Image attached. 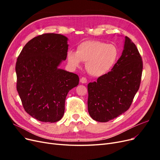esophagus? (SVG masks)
I'll return each instance as SVG.
<instances>
[{"label":"esophagus","mask_w":160,"mask_h":160,"mask_svg":"<svg viewBox=\"0 0 160 160\" xmlns=\"http://www.w3.org/2000/svg\"><path fill=\"white\" fill-rule=\"evenodd\" d=\"M80 82H81V83H86L87 82H88V79H87L85 77H81V78L80 79Z\"/></svg>","instance_id":"1"}]
</instances>
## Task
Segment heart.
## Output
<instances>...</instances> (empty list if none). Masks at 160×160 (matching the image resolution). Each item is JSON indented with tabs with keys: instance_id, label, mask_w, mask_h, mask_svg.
<instances>
[{
	"instance_id": "obj_1",
	"label": "heart",
	"mask_w": 160,
	"mask_h": 160,
	"mask_svg": "<svg viewBox=\"0 0 160 160\" xmlns=\"http://www.w3.org/2000/svg\"><path fill=\"white\" fill-rule=\"evenodd\" d=\"M119 57L118 48L113 44L99 41H86L77 46V51L67 52V60L74 68L86 62V69L93 76L107 74L115 65Z\"/></svg>"
}]
</instances>
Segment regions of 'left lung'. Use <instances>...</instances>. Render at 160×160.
Here are the masks:
<instances>
[{"label":"left lung","instance_id":"obj_1","mask_svg":"<svg viewBox=\"0 0 160 160\" xmlns=\"http://www.w3.org/2000/svg\"><path fill=\"white\" fill-rule=\"evenodd\" d=\"M142 69L138 48L125 37L122 55L111 71L88 84V105L91 118L107 122L129 109L139 88Z\"/></svg>","mask_w":160,"mask_h":160}]
</instances>
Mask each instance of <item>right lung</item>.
<instances>
[{
	"mask_svg": "<svg viewBox=\"0 0 160 160\" xmlns=\"http://www.w3.org/2000/svg\"><path fill=\"white\" fill-rule=\"evenodd\" d=\"M67 38L45 33L28 41L16 62L17 90L25 111L42 122L59 121L68 92L79 84L77 74L58 68L67 55Z\"/></svg>",
	"mask_w": 160,
	"mask_h": 160,
	"instance_id": "right-lung-1",
	"label": "right lung"
}]
</instances>
